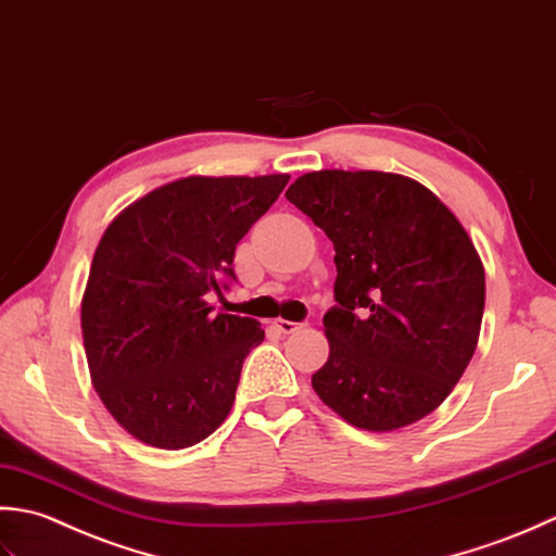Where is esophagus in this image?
<instances>
[{"label":"esophagus","mask_w":556,"mask_h":556,"mask_svg":"<svg viewBox=\"0 0 556 556\" xmlns=\"http://www.w3.org/2000/svg\"><path fill=\"white\" fill-rule=\"evenodd\" d=\"M274 326L278 328L280 333H294V331H300V328H302V324H298V321H288V319H276V321H274Z\"/></svg>","instance_id":"esophagus-1"}]
</instances>
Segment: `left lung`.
<instances>
[{"mask_svg":"<svg viewBox=\"0 0 556 556\" xmlns=\"http://www.w3.org/2000/svg\"><path fill=\"white\" fill-rule=\"evenodd\" d=\"M286 199L336 249L331 353L316 395L359 429L391 432L446 401L475 353L484 268L468 232L415 179L321 169Z\"/></svg>","mask_w":556,"mask_h":556,"instance_id":"1","label":"left lung"}]
</instances>
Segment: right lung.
Returning <instances> with one entry per match:
<instances>
[{"label": "right lung", "instance_id": "obj_1", "mask_svg": "<svg viewBox=\"0 0 556 556\" xmlns=\"http://www.w3.org/2000/svg\"><path fill=\"white\" fill-rule=\"evenodd\" d=\"M288 175L187 177L134 201L100 240L81 302L93 387L143 444L187 448L235 403L264 328L213 314L237 282V242L274 206Z\"/></svg>", "mask_w": 556, "mask_h": 556}]
</instances>
